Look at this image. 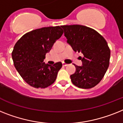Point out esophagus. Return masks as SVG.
I'll return each instance as SVG.
<instances>
[{
  "label": "esophagus",
  "instance_id": "obj_1",
  "mask_svg": "<svg viewBox=\"0 0 123 123\" xmlns=\"http://www.w3.org/2000/svg\"><path fill=\"white\" fill-rule=\"evenodd\" d=\"M62 65L64 66V67H65V66L68 65V64H67L66 63H65V62H62Z\"/></svg>",
  "mask_w": 123,
  "mask_h": 123
}]
</instances>
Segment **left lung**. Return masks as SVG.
Masks as SVG:
<instances>
[{
  "mask_svg": "<svg viewBox=\"0 0 123 123\" xmlns=\"http://www.w3.org/2000/svg\"><path fill=\"white\" fill-rule=\"evenodd\" d=\"M67 43L74 51L81 52L82 65H74L71 75L73 84L82 89H91L99 84L109 67L111 51L104 37L94 29L75 24L61 26Z\"/></svg>",
  "mask_w": 123,
  "mask_h": 123,
  "instance_id": "1",
  "label": "left lung"
}]
</instances>
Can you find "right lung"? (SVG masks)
Wrapping results in <instances>:
<instances>
[{
    "mask_svg": "<svg viewBox=\"0 0 123 123\" xmlns=\"http://www.w3.org/2000/svg\"><path fill=\"white\" fill-rule=\"evenodd\" d=\"M63 33L60 26L42 27L27 32L17 41L12 53L14 67L29 86L44 89L54 83L62 63L51 65L43 62Z\"/></svg>",
    "mask_w": 123,
    "mask_h": 123,
    "instance_id": "obj_1",
    "label": "right lung"
}]
</instances>
